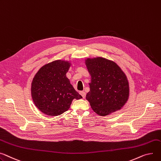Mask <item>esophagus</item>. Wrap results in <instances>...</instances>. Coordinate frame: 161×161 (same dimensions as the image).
I'll return each instance as SVG.
<instances>
[{
    "label": "esophagus",
    "mask_w": 161,
    "mask_h": 161,
    "mask_svg": "<svg viewBox=\"0 0 161 161\" xmlns=\"http://www.w3.org/2000/svg\"><path fill=\"white\" fill-rule=\"evenodd\" d=\"M80 94L81 95L83 98H85V96H86V93H85L84 91H81V92H80Z\"/></svg>",
    "instance_id": "1"
}]
</instances>
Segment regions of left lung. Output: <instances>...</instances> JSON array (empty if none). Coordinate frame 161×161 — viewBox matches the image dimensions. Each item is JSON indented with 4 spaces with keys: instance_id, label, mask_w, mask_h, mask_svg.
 <instances>
[{
    "instance_id": "left-lung-1",
    "label": "left lung",
    "mask_w": 161,
    "mask_h": 161,
    "mask_svg": "<svg viewBox=\"0 0 161 161\" xmlns=\"http://www.w3.org/2000/svg\"><path fill=\"white\" fill-rule=\"evenodd\" d=\"M90 91L86 95L92 110L105 116L120 110L130 97V85L125 74L113 61L102 57L87 58Z\"/></svg>"
}]
</instances>
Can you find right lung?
Instances as JSON below:
<instances>
[{"label":"right lung","mask_w":161,"mask_h":161,"mask_svg":"<svg viewBox=\"0 0 161 161\" xmlns=\"http://www.w3.org/2000/svg\"><path fill=\"white\" fill-rule=\"evenodd\" d=\"M70 67L69 61L55 60L41 67L35 74L31 83V95L42 113L60 115L70 108L74 99L82 98L66 76Z\"/></svg>","instance_id":"obj_1"}]
</instances>
